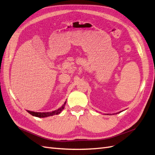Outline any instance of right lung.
Returning <instances> with one entry per match:
<instances>
[{
    "label": "right lung",
    "mask_w": 155,
    "mask_h": 155,
    "mask_svg": "<svg viewBox=\"0 0 155 155\" xmlns=\"http://www.w3.org/2000/svg\"><path fill=\"white\" fill-rule=\"evenodd\" d=\"M66 104V101L64 103L60 108H59L58 109L54 110L52 112H47V113H38V112H34V111H31V110H27L29 114H31V115H33L34 117H37L39 118H45L47 117H50V116H53L55 115V114H58L60 113L63 109L65 108V105Z\"/></svg>",
    "instance_id": "obj_1"
}]
</instances>
